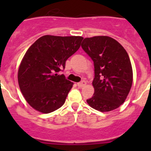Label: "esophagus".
Listing matches in <instances>:
<instances>
[{
    "mask_svg": "<svg viewBox=\"0 0 151 151\" xmlns=\"http://www.w3.org/2000/svg\"><path fill=\"white\" fill-rule=\"evenodd\" d=\"M85 85H86V82H85V80H83V81L77 83V86L80 87V88H83V87H84Z\"/></svg>",
    "mask_w": 151,
    "mask_h": 151,
    "instance_id": "obj_1",
    "label": "esophagus"
}]
</instances>
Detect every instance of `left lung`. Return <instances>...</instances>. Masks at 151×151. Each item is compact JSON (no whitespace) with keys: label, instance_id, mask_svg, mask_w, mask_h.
<instances>
[{"label":"left lung","instance_id":"8db88e82","mask_svg":"<svg viewBox=\"0 0 151 151\" xmlns=\"http://www.w3.org/2000/svg\"><path fill=\"white\" fill-rule=\"evenodd\" d=\"M82 48L93 61L94 93L87 102L101 112L119 107L132 85L133 72L127 52L109 36L85 38Z\"/></svg>","mask_w":151,"mask_h":151}]
</instances>
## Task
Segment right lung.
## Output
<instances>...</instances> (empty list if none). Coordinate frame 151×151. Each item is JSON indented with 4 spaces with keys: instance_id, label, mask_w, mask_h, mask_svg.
Returning a JSON list of instances; mask_svg holds the SVG:
<instances>
[{
    "instance_id": "right-lung-1",
    "label": "right lung",
    "mask_w": 151,
    "mask_h": 151,
    "mask_svg": "<svg viewBox=\"0 0 151 151\" xmlns=\"http://www.w3.org/2000/svg\"><path fill=\"white\" fill-rule=\"evenodd\" d=\"M81 36H42L31 45L18 70V83L33 109L50 113L64 104L73 83L58 74L80 48Z\"/></svg>"
}]
</instances>
